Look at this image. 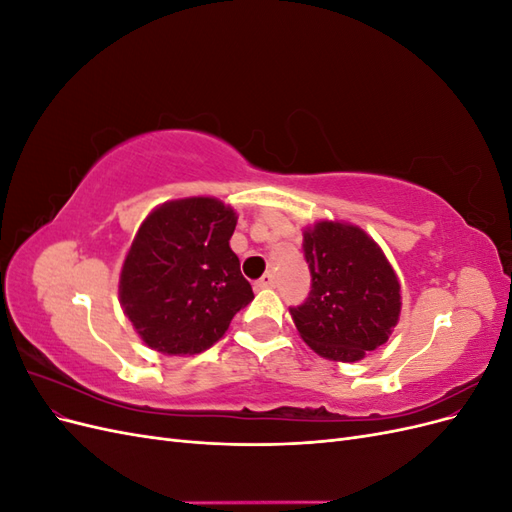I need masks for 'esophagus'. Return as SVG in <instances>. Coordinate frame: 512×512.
<instances>
[{
    "label": "esophagus",
    "mask_w": 512,
    "mask_h": 512,
    "mask_svg": "<svg viewBox=\"0 0 512 512\" xmlns=\"http://www.w3.org/2000/svg\"><path fill=\"white\" fill-rule=\"evenodd\" d=\"M277 284V280H275V275L273 273H265L260 277V280L256 282V288H273Z\"/></svg>",
    "instance_id": "34e87169"
}]
</instances>
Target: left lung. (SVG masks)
Masks as SVG:
<instances>
[{
  "mask_svg": "<svg viewBox=\"0 0 512 512\" xmlns=\"http://www.w3.org/2000/svg\"><path fill=\"white\" fill-rule=\"evenodd\" d=\"M312 290L292 307L303 342L322 359L356 363L389 342L401 286L382 247L354 224L320 220L303 230Z\"/></svg>",
  "mask_w": 512,
  "mask_h": 512,
  "instance_id": "1",
  "label": "left lung"
}]
</instances>
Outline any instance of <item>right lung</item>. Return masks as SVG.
Returning a JSON list of instances; mask_svg holds the SVG:
<instances>
[{
    "mask_svg": "<svg viewBox=\"0 0 512 512\" xmlns=\"http://www.w3.org/2000/svg\"><path fill=\"white\" fill-rule=\"evenodd\" d=\"M237 211L211 196L168 200L138 228L119 303L138 337L170 356L198 354L228 331L254 292L230 250Z\"/></svg>",
    "mask_w": 512,
    "mask_h": 512,
    "instance_id": "right-lung-1",
    "label": "right lung"
}]
</instances>
